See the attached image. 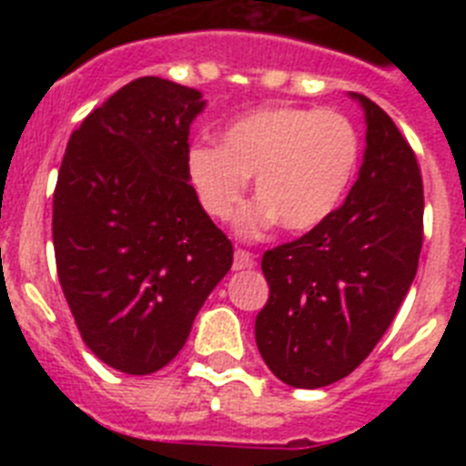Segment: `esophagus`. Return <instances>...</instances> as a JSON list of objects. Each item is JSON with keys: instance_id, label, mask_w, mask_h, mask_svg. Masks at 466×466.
<instances>
[{"instance_id": "1", "label": "esophagus", "mask_w": 466, "mask_h": 466, "mask_svg": "<svg viewBox=\"0 0 466 466\" xmlns=\"http://www.w3.org/2000/svg\"><path fill=\"white\" fill-rule=\"evenodd\" d=\"M233 268L236 270L254 268V257L247 252V249H236V254H233Z\"/></svg>"}]
</instances>
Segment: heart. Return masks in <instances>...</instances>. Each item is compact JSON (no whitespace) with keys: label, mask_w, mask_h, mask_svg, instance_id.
Here are the masks:
<instances>
[{"label":"heart","mask_w":466,"mask_h":466,"mask_svg":"<svg viewBox=\"0 0 466 466\" xmlns=\"http://www.w3.org/2000/svg\"><path fill=\"white\" fill-rule=\"evenodd\" d=\"M360 135L345 114L308 106H263L236 118L221 147L196 144L188 151V179L212 219H230L254 177L258 203L238 221L254 238L279 221L300 233L327 221L355 175Z\"/></svg>","instance_id":"b5f03b06"}]
</instances>
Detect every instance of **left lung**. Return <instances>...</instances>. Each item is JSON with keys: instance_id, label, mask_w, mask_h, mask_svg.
<instances>
[{"instance_id": "obj_1", "label": "left lung", "mask_w": 466, "mask_h": 466, "mask_svg": "<svg viewBox=\"0 0 466 466\" xmlns=\"http://www.w3.org/2000/svg\"><path fill=\"white\" fill-rule=\"evenodd\" d=\"M355 187L327 221L263 252L270 287L254 333L263 361L291 387H327L371 355L418 273L425 193L418 158L373 100Z\"/></svg>"}]
</instances>
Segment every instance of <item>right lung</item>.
<instances>
[{"instance_id":"1","label":"right lung","mask_w":466,"mask_h":466,"mask_svg":"<svg viewBox=\"0 0 466 466\" xmlns=\"http://www.w3.org/2000/svg\"><path fill=\"white\" fill-rule=\"evenodd\" d=\"M200 93L142 76L84 118L53 193L60 287L97 360L149 376L184 348L233 245L188 184Z\"/></svg>"}]
</instances>
